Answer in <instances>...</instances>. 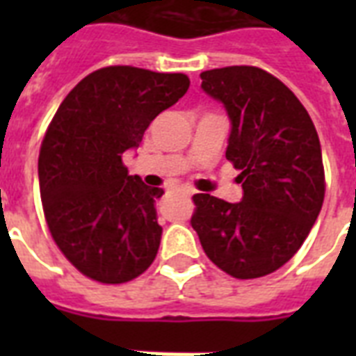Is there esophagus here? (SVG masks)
Instances as JSON below:
<instances>
[{"label": "esophagus", "instance_id": "1", "mask_svg": "<svg viewBox=\"0 0 356 356\" xmlns=\"http://www.w3.org/2000/svg\"><path fill=\"white\" fill-rule=\"evenodd\" d=\"M175 192H179L181 195H192V192L188 188H175Z\"/></svg>", "mask_w": 356, "mask_h": 356}]
</instances>
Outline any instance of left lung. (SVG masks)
<instances>
[{"label": "left lung", "mask_w": 356, "mask_h": 356, "mask_svg": "<svg viewBox=\"0 0 356 356\" xmlns=\"http://www.w3.org/2000/svg\"><path fill=\"white\" fill-rule=\"evenodd\" d=\"M201 88L231 120L225 156L240 170L242 201L195 194L192 227L207 257L236 279L286 264L309 236L325 195L318 133L284 83L254 66L201 74Z\"/></svg>", "instance_id": "obj_1"}]
</instances>
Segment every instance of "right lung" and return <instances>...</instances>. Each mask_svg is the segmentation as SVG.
Here are the masks:
<instances>
[{
	"label": "right lung",
	"instance_id": "1",
	"mask_svg": "<svg viewBox=\"0 0 356 356\" xmlns=\"http://www.w3.org/2000/svg\"><path fill=\"white\" fill-rule=\"evenodd\" d=\"M188 86L184 74L108 66L86 75L53 116L38 156L42 207L53 240L83 275L120 284L155 260V201L164 190L129 175L122 156Z\"/></svg>",
	"mask_w": 356,
	"mask_h": 356
}]
</instances>
